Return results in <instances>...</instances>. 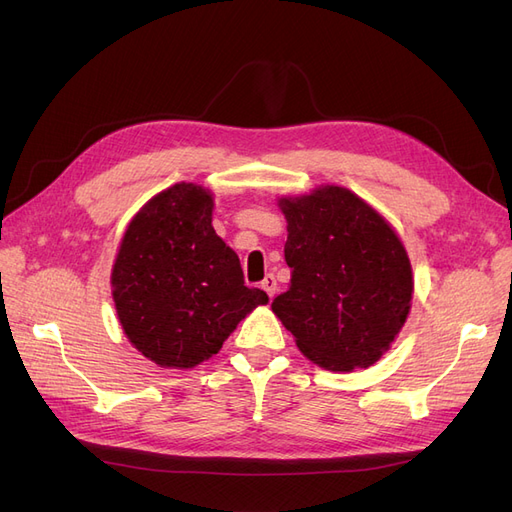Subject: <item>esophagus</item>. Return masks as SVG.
<instances>
[{"instance_id": "esophagus-1", "label": "esophagus", "mask_w": 512, "mask_h": 512, "mask_svg": "<svg viewBox=\"0 0 512 512\" xmlns=\"http://www.w3.org/2000/svg\"><path fill=\"white\" fill-rule=\"evenodd\" d=\"M260 286H262V290H265V292L269 294V299L275 297V292H277V280H275V275L269 273V275L265 277V280H262Z\"/></svg>"}]
</instances>
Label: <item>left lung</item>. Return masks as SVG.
<instances>
[{
  "label": "left lung",
  "mask_w": 512,
  "mask_h": 512,
  "mask_svg": "<svg viewBox=\"0 0 512 512\" xmlns=\"http://www.w3.org/2000/svg\"><path fill=\"white\" fill-rule=\"evenodd\" d=\"M290 286L271 307L320 367L374 365L404 327L412 299L408 254L393 228L350 190L324 185L282 198Z\"/></svg>",
  "instance_id": "1"
}]
</instances>
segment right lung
<instances>
[{"label": "right lung", "instance_id": "obj_1", "mask_svg": "<svg viewBox=\"0 0 512 512\" xmlns=\"http://www.w3.org/2000/svg\"><path fill=\"white\" fill-rule=\"evenodd\" d=\"M213 200L177 183L134 215L113 267L121 327L147 359L188 369L218 354L224 339L267 292L247 288L239 256L215 235Z\"/></svg>", "mask_w": 512, "mask_h": 512}]
</instances>
